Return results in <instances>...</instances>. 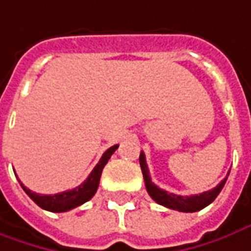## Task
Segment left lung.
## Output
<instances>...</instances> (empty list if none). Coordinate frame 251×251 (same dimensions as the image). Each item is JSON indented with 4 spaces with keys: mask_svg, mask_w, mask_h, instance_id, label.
<instances>
[{
    "mask_svg": "<svg viewBox=\"0 0 251 251\" xmlns=\"http://www.w3.org/2000/svg\"><path fill=\"white\" fill-rule=\"evenodd\" d=\"M140 166H141L143 177H144V181H146V188H147L150 197L152 198L156 203L162 204L165 207H169V209H173V210L184 211V213H194V211L202 210L203 207L209 206L221 192L226 178H228V175H229V172H228L226 178L217 187H214L213 190L202 192L199 195L183 197V195H176V194H172V192H168V191L161 190L158 185H155L151 181L150 170H148L147 162H146V155H144L143 151L140 152Z\"/></svg>",
    "mask_w": 251,
    "mask_h": 251,
    "instance_id": "1",
    "label": "left lung"
}]
</instances>
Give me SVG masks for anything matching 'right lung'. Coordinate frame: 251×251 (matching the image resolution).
Returning a JSON list of instances; mask_svg holds the SVG:
<instances>
[{
	"instance_id": "1",
	"label": "right lung",
	"mask_w": 251,
	"mask_h": 251,
	"mask_svg": "<svg viewBox=\"0 0 251 251\" xmlns=\"http://www.w3.org/2000/svg\"><path fill=\"white\" fill-rule=\"evenodd\" d=\"M117 148H118V144L108 148L103 154V156L100 158V161L95 166V169L92 170V173L88 176V178L81 185H78L76 188H73V190L59 192V194H54V195H41V194H37L34 191L28 190L20 181L19 183L22 185V188L25 190V194L31 198L40 207H42L44 210L53 211V213H63V211L75 209V207L81 206L85 202H88L96 194L97 188H99V183H100L101 172H103L105 163L111 158V155L115 152Z\"/></svg>"
}]
</instances>
